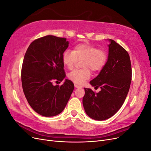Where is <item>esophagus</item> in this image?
Wrapping results in <instances>:
<instances>
[{
    "label": "esophagus",
    "mask_w": 151,
    "mask_h": 151,
    "mask_svg": "<svg viewBox=\"0 0 151 151\" xmlns=\"http://www.w3.org/2000/svg\"><path fill=\"white\" fill-rule=\"evenodd\" d=\"M74 86H75L76 88H80V87H81L80 86H79L78 84H74Z\"/></svg>",
    "instance_id": "1"
}]
</instances>
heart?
<instances>
[{
	"label": "heart",
	"mask_w": 151,
	"mask_h": 151,
	"mask_svg": "<svg viewBox=\"0 0 151 151\" xmlns=\"http://www.w3.org/2000/svg\"><path fill=\"white\" fill-rule=\"evenodd\" d=\"M62 62L68 69L71 70L77 60H81V67L79 70L70 72L68 77L77 84H83L89 79L91 69L93 72L99 71L106 64L107 54L102 49H98L93 45L87 43H80L73 48L72 51L66 50L62 54Z\"/></svg>",
	"instance_id": "b5f03b06"
}]
</instances>
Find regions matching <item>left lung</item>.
<instances>
[{
	"mask_svg": "<svg viewBox=\"0 0 151 151\" xmlns=\"http://www.w3.org/2000/svg\"><path fill=\"white\" fill-rule=\"evenodd\" d=\"M108 57L106 64L98 76L90 81L101 91L95 93L84 88L83 99L84 110L90 118L104 120L119 110L124 103L130 89L132 67L128 52L115 41L109 39Z\"/></svg>",
	"mask_w": 151,
	"mask_h": 151,
	"instance_id": "left-lung-1",
	"label": "left lung"
}]
</instances>
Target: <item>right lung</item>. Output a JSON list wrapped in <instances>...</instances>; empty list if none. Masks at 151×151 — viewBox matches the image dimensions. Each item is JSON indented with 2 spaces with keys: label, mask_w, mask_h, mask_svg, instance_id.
Instances as JSON below:
<instances>
[{
  "label": "right lung",
  "mask_w": 151,
  "mask_h": 151,
  "mask_svg": "<svg viewBox=\"0 0 151 151\" xmlns=\"http://www.w3.org/2000/svg\"><path fill=\"white\" fill-rule=\"evenodd\" d=\"M68 47L66 38L52 35L34 40L27 49L21 70L22 86L25 97L34 110L43 116L60 114L74 89L72 82L65 79L62 54Z\"/></svg>",
  "instance_id": "1"
}]
</instances>
